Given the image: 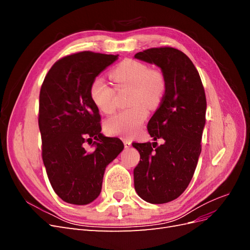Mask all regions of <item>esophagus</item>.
Wrapping results in <instances>:
<instances>
[{
	"label": "esophagus",
	"instance_id": "obj_1",
	"mask_svg": "<svg viewBox=\"0 0 250 250\" xmlns=\"http://www.w3.org/2000/svg\"><path fill=\"white\" fill-rule=\"evenodd\" d=\"M124 146L125 148H129L131 146V141L128 139H124Z\"/></svg>",
	"mask_w": 250,
	"mask_h": 250
}]
</instances>
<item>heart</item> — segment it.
Instances as JSON below:
<instances>
[{
  "instance_id": "1",
  "label": "heart",
  "mask_w": 250,
  "mask_h": 250,
  "mask_svg": "<svg viewBox=\"0 0 250 250\" xmlns=\"http://www.w3.org/2000/svg\"><path fill=\"white\" fill-rule=\"evenodd\" d=\"M118 87H130V107L120 110L105 121V130L112 135L132 137L148 116V108L160 103L166 89V78L160 70L133 59L120 62L110 74ZM115 89L102 78L95 79L89 87V96L97 108L110 113L116 108Z\"/></svg>"
}]
</instances>
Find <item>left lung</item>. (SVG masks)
Returning a JSON list of instances; mask_svg holds the SVG:
<instances>
[{
    "instance_id": "8db88e82",
    "label": "left lung",
    "mask_w": 250,
    "mask_h": 250,
    "mask_svg": "<svg viewBox=\"0 0 250 250\" xmlns=\"http://www.w3.org/2000/svg\"><path fill=\"white\" fill-rule=\"evenodd\" d=\"M161 67L166 89L147 129L154 141L133 143L141 158L133 170L134 188L142 199L161 204L178 198L194 175L201 152L207 98L199 73L184 52L151 48L134 55Z\"/></svg>"
}]
</instances>
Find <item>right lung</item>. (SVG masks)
Wrapping results in <instances>:
<instances>
[{"mask_svg":"<svg viewBox=\"0 0 250 250\" xmlns=\"http://www.w3.org/2000/svg\"><path fill=\"white\" fill-rule=\"evenodd\" d=\"M117 59L90 51L67 55L52 65L42 84V156L53 190L67 203L93 202L105 168L124 148L120 139L101 133L99 109L89 96L92 82ZM93 139L96 149L87 153L83 144Z\"/></svg>","mask_w":250,"mask_h":250,"instance_id":"right-lung-1","label":"right lung"}]
</instances>
